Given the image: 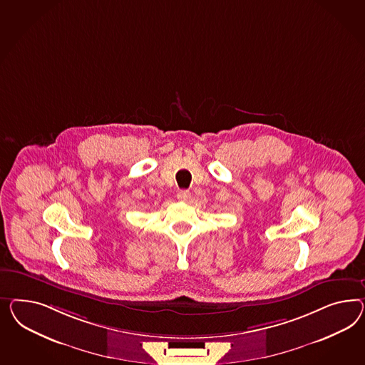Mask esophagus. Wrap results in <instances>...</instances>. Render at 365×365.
Wrapping results in <instances>:
<instances>
[{"label":"esophagus","instance_id":"34e87169","mask_svg":"<svg viewBox=\"0 0 365 365\" xmlns=\"http://www.w3.org/2000/svg\"><path fill=\"white\" fill-rule=\"evenodd\" d=\"M177 197L180 202H188L191 199V192L188 190H180L178 192Z\"/></svg>","mask_w":365,"mask_h":365}]
</instances>
